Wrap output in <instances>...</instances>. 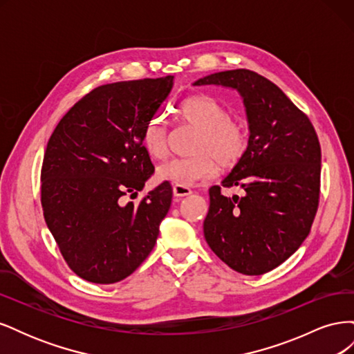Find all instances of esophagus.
Instances as JSON below:
<instances>
[{
	"mask_svg": "<svg viewBox=\"0 0 354 354\" xmlns=\"http://www.w3.org/2000/svg\"><path fill=\"white\" fill-rule=\"evenodd\" d=\"M173 194L177 198H183V196H189L192 194V190L189 187L185 186H180V185H174L173 186Z\"/></svg>",
	"mask_w": 354,
	"mask_h": 354,
	"instance_id": "obj_1",
	"label": "esophagus"
}]
</instances>
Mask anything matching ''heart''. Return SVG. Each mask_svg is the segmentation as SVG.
<instances>
[{
	"label": "heart",
	"instance_id": "obj_1",
	"mask_svg": "<svg viewBox=\"0 0 354 354\" xmlns=\"http://www.w3.org/2000/svg\"><path fill=\"white\" fill-rule=\"evenodd\" d=\"M185 122L199 130L195 156L173 158L158 167V177L180 186H194L214 178L223 167L236 165L248 147V134L242 122L232 120L230 112L208 95H196L180 106ZM143 146L152 158L162 159L168 152L165 121L155 116L143 130Z\"/></svg>",
	"mask_w": 354,
	"mask_h": 354
}]
</instances>
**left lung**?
Segmentation results:
<instances>
[{
	"label": "left lung",
	"instance_id": "obj_1",
	"mask_svg": "<svg viewBox=\"0 0 354 354\" xmlns=\"http://www.w3.org/2000/svg\"><path fill=\"white\" fill-rule=\"evenodd\" d=\"M194 85L238 91L248 120V147L224 187L209 189L203 236L230 269L257 276L289 259L312 229L320 187V145L312 122L276 84L248 69L207 75Z\"/></svg>",
	"mask_w": 354,
	"mask_h": 354
}]
</instances>
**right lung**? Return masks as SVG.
<instances>
[{
    "instance_id": "right-lung-1",
    "label": "right lung",
    "mask_w": 354,
    "mask_h": 354,
    "mask_svg": "<svg viewBox=\"0 0 354 354\" xmlns=\"http://www.w3.org/2000/svg\"><path fill=\"white\" fill-rule=\"evenodd\" d=\"M174 77L106 84L75 103L53 131L42 160L41 203L68 266L84 281L115 283L151 254L173 199L168 181L136 207L153 174L143 130Z\"/></svg>"
}]
</instances>
